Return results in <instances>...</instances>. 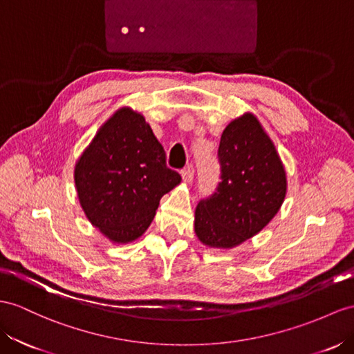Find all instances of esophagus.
<instances>
[{
    "mask_svg": "<svg viewBox=\"0 0 354 354\" xmlns=\"http://www.w3.org/2000/svg\"><path fill=\"white\" fill-rule=\"evenodd\" d=\"M180 175H183V179L185 183H192L194 178V167L192 165L187 166L185 169H183V171H180Z\"/></svg>",
    "mask_w": 354,
    "mask_h": 354,
    "instance_id": "obj_1",
    "label": "esophagus"
}]
</instances>
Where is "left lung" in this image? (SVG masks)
<instances>
[{"label":"left lung","mask_w":354,"mask_h":354,"mask_svg":"<svg viewBox=\"0 0 354 354\" xmlns=\"http://www.w3.org/2000/svg\"><path fill=\"white\" fill-rule=\"evenodd\" d=\"M221 180L196 207L194 230L205 245L232 248L257 234L284 202L287 180L274 143L251 113L232 121L218 148Z\"/></svg>","instance_id":"8db88e82"}]
</instances>
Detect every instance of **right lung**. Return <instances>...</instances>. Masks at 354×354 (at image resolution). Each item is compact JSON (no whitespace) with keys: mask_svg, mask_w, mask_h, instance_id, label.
I'll list each match as a JSON object with an SVG mask.
<instances>
[{"mask_svg":"<svg viewBox=\"0 0 354 354\" xmlns=\"http://www.w3.org/2000/svg\"><path fill=\"white\" fill-rule=\"evenodd\" d=\"M88 220L118 243L138 239L153 220L160 198L180 183L140 113L122 107L98 130L75 169Z\"/></svg>","mask_w":354,"mask_h":354,"instance_id":"obj_1","label":"right lung"}]
</instances>
